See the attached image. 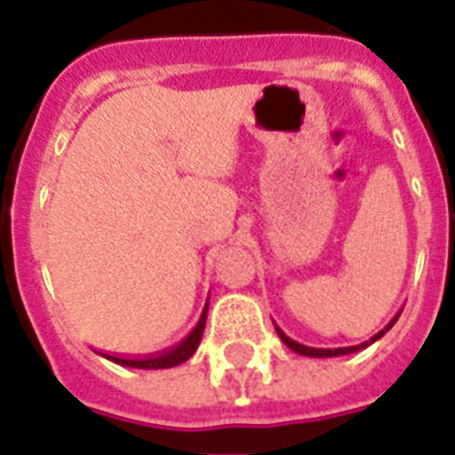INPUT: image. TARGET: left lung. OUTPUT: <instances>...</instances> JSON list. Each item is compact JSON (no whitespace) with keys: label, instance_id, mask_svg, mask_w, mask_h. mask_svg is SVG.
I'll return each mask as SVG.
<instances>
[{"label":"left lung","instance_id":"1","mask_svg":"<svg viewBox=\"0 0 455 455\" xmlns=\"http://www.w3.org/2000/svg\"><path fill=\"white\" fill-rule=\"evenodd\" d=\"M397 317H400V313H397L395 317H393V320H390V323H387L386 327L380 330V332L373 334V337H371L368 341H363V344H356V347H339V349H313V347H305V344H300V341L291 339V337H288V334L283 332L281 327H276V332H278V337H281V341L286 344L288 349H293L296 354H300V356H313V359H330V356H344V354H354V351H361V349H366V347H371L373 341L380 339V337H383V334H386L387 330H390V327L397 323Z\"/></svg>","mask_w":455,"mask_h":455}]
</instances>
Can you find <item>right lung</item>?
Listing matches in <instances>:
<instances>
[{
    "instance_id": "obj_1",
    "label": "right lung",
    "mask_w": 455,
    "mask_h": 455,
    "mask_svg": "<svg viewBox=\"0 0 455 455\" xmlns=\"http://www.w3.org/2000/svg\"><path fill=\"white\" fill-rule=\"evenodd\" d=\"M205 315H208V305L204 307V315H201V320L196 324L194 330L188 332V337L184 341H179L174 349L164 351V354H159V356H150V359H125V356H108L104 354L106 359L114 361V363H121V366H131V368H172L179 366V363H184L194 356V351L198 349V344H201V337H204L205 330Z\"/></svg>"
}]
</instances>
